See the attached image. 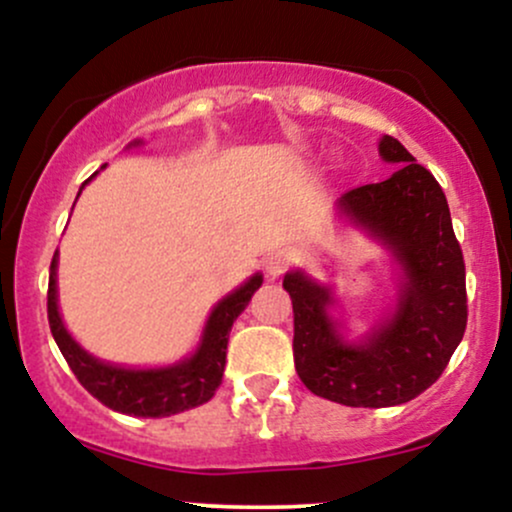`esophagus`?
<instances>
[{
    "label": "esophagus",
    "instance_id": "1",
    "mask_svg": "<svg viewBox=\"0 0 512 512\" xmlns=\"http://www.w3.org/2000/svg\"><path fill=\"white\" fill-rule=\"evenodd\" d=\"M291 262H293V255L289 250H274V252H269L267 257H264L262 267H264V272H267V276H272V279H279V276L291 267Z\"/></svg>",
    "mask_w": 512,
    "mask_h": 512
}]
</instances>
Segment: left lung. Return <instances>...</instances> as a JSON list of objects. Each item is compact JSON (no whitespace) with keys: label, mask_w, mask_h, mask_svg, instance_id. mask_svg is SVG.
Listing matches in <instances>:
<instances>
[{"label":"left lung","mask_w":512,"mask_h":512,"mask_svg":"<svg viewBox=\"0 0 512 512\" xmlns=\"http://www.w3.org/2000/svg\"><path fill=\"white\" fill-rule=\"evenodd\" d=\"M380 156L399 168L349 190L337 207L402 267L395 313L349 342L327 313L332 291L303 272L284 276L298 378L313 395L346 407H395L419 397L443 375L467 327L464 260L445 192L395 137L380 139Z\"/></svg>","instance_id":"1"}]
</instances>
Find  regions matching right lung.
Wrapping results in <instances>:
<instances>
[{
    "label": "right lung",
    "instance_id": "add662e5",
    "mask_svg": "<svg viewBox=\"0 0 512 512\" xmlns=\"http://www.w3.org/2000/svg\"><path fill=\"white\" fill-rule=\"evenodd\" d=\"M139 144V142H134ZM91 180V178H88ZM86 180V182H88ZM84 182V185H86ZM262 286V274L250 276L240 289L228 293L211 310L202 342L197 351L185 361L166 368H120L113 363L98 361L88 351L74 342L72 334L64 327L60 308H57V252L50 264L48 284V320L50 332L67 358L69 368L81 385L91 392L98 402L113 411L144 419H161V416L180 414V411L199 407L209 402L219 390L223 368H226L228 332L236 317L250 303L252 293Z\"/></svg>",
    "mask_w": 512,
    "mask_h": 512
}]
</instances>
